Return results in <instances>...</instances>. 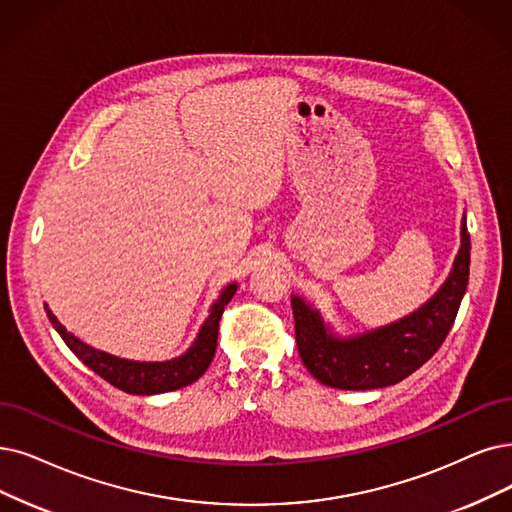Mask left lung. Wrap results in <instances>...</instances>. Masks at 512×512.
I'll use <instances>...</instances> for the list:
<instances>
[{"label": "left lung", "mask_w": 512, "mask_h": 512, "mask_svg": "<svg viewBox=\"0 0 512 512\" xmlns=\"http://www.w3.org/2000/svg\"><path fill=\"white\" fill-rule=\"evenodd\" d=\"M470 235L466 216L460 250L445 283L418 311L378 330L338 338L309 302L292 296L296 344L302 363L321 384L367 391L401 382L431 359L456 321L468 285Z\"/></svg>", "instance_id": "left-lung-1"}]
</instances>
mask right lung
Here are the masks:
<instances>
[{
    "label": "right lung",
    "mask_w": 512,
    "mask_h": 512,
    "mask_svg": "<svg viewBox=\"0 0 512 512\" xmlns=\"http://www.w3.org/2000/svg\"><path fill=\"white\" fill-rule=\"evenodd\" d=\"M235 292L237 283H229L227 288L220 292L218 300L212 304L208 319L203 321L195 342L191 344V349L185 355L170 361H132L98 351L94 346L81 342L71 332H67V327L54 317V313L48 309V304L46 313L50 323L54 325V330L65 340L73 355L81 363H86L100 378H105L109 384L119 388V391H126L130 395H157L193 384L208 370L216 353L220 317L224 313V306L231 302Z\"/></svg>",
    "instance_id": "right-lung-1"
}]
</instances>
